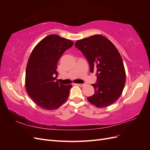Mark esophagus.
<instances>
[{
  "label": "esophagus",
  "instance_id": "1",
  "mask_svg": "<svg viewBox=\"0 0 150 150\" xmlns=\"http://www.w3.org/2000/svg\"><path fill=\"white\" fill-rule=\"evenodd\" d=\"M76 85L80 86V87H83V86H85V84H76Z\"/></svg>",
  "mask_w": 150,
  "mask_h": 150
}]
</instances>
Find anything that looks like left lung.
<instances>
[{
  "label": "left lung",
  "mask_w": 150,
  "mask_h": 150,
  "mask_svg": "<svg viewBox=\"0 0 150 150\" xmlns=\"http://www.w3.org/2000/svg\"><path fill=\"white\" fill-rule=\"evenodd\" d=\"M75 47L87 59L90 71L96 72V82L92 84L95 92L87 98L88 101L98 108L114 103L121 96L126 82L123 62L116 47L101 35L77 40Z\"/></svg>",
  "instance_id": "obj_1"
}]
</instances>
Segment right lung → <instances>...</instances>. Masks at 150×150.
Wrapping results in <instances>:
<instances>
[{
  "instance_id": "right-lung-1",
  "label": "right lung",
  "mask_w": 150,
  "mask_h": 150,
  "mask_svg": "<svg viewBox=\"0 0 150 150\" xmlns=\"http://www.w3.org/2000/svg\"><path fill=\"white\" fill-rule=\"evenodd\" d=\"M73 44L70 40L51 34L40 41L31 52L25 71L26 91L44 110H56L69 96L72 86L59 83L56 78L58 61Z\"/></svg>"
}]
</instances>
